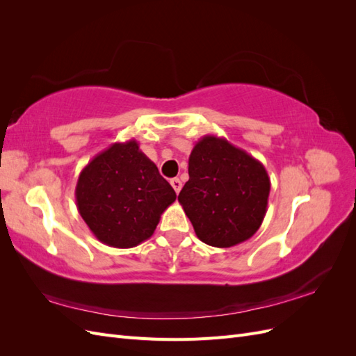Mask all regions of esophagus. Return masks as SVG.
Masks as SVG:
<instances>
[{
    "instance_id": "esophagus-1",
    "label": "esophagus",
    "mask_w": 356,
    "mask_h": 356,
    "mask_svg": "<svg viewBox=\"0 0 356 356\" xmlns=\"http://www.w3.org/2000/svg\"><path fill=\"white\" fill-rule=\"evenodd\" d=\"M170 186H172V188H174V190H175V193L178 195V193L181 191L182 182L179 181V178H174V179H170Z\"/></svg>"
}]
</instances>
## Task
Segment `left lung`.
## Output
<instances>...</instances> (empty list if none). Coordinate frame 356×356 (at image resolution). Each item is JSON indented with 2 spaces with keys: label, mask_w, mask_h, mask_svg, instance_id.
Returning <instances> with one entry per match:
<instances>
[{
  "label": "left lung",
  "mask_w": 356,
  "mask_h": 356,
  "mask_svg": "<svg viewBox=\"0 0 356 356\" xmlns=\"http://www.w3.org/2000/svg\"><path fill=\"white\" fill-rule=\"evenodd\" d=\"M188 175L178 202L202 242L230 248L252 238L270 193L261 161L225 138L207 135L191 149Z\"/></svg>",
  "instance_id": "8db88e82"
}]
</instances>
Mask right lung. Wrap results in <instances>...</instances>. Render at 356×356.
<instances>
[{
	"label": "right lung",
	"mask_w": 356,
	"mask_h": 356,
	"mask_svg": "<svg viewBox=\"0 0 356 356\" xmlns=\"http://www.w3.org/2000/svg\"><path fill=\"white\" fill-rule=\"evenodd\" d=\"M177 195L135 139L96 154L75 187L77 209L96 239L134 248L152 238L160 215Z\"/></svg>",
	"instance_id": "right-lung-1"
}]
</instances>
